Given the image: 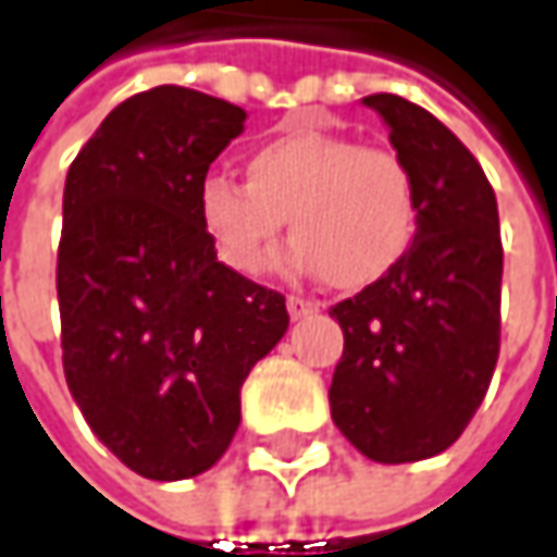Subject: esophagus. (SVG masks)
Masks as SVG:
<instances>
[{"instance_id": "esophagus-1", "label": "esophagus", "mask_w": 557, "mask_h": 557, "mask_svg": "<svg viewBox=\"0 0 557 557\" xmlns=\"http://www.w3.org/2000/svg\"><path fill=\"white\" fill-rule=\"evenodd\" d=\"M286 312H289L293 319H306V315L319 312V306H315L312 299H302V296H289V299H286Z\"/></svg>"}]
</instances>
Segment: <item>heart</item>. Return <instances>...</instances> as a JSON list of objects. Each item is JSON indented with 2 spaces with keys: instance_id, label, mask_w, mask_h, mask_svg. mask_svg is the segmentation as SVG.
Instances as JSON below:
<instances>
[{
  "instance_id": "heart-1",
  "label": "heart",
  "mask_w": 557,
  "mask_h": 557,
  "mask_svg": "<svg viewBox=\"0 0 557 557\" xmlns=\"http://www.w3.org/2000/svg\"><path fill=\"white\" fill-rule=\"evenodd\" d=\"M248 181L207 175L197 213L223 261L242 274L264 268L289 226L286 264L357 289L388 274L418 232V187L405 159L325 129H283L245 159Z\"/></svg>"
}]
</instances>
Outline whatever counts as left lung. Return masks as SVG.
<instances>
[{
    "label": "left lung",
    "mask_w": 557,
    "mask_h": 557,
    "mask_svg": "<svg viewBox=\"0 0 557 557\" xmlns=\"http://www.w3.org/2000/svg\"><path fill=\"white\" fill-rule=\"evenodd\" d=\"M418 187L408 255L331 309L344 354L329 388L337 430L373 462L449 449L479 411L500 350L504 248L497 200L475 156L430 111L363 98Z\"/></svg>",
    "instance_id": "1"
}]
</instances>
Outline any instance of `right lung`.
I'll use <instances>...</instances> for the list:
<instances>
[{
	"label": "right lung",
	"mask_w": 557,
	"mask_h": 557,
	"mask_svg": "<svg viewBox=\"0 0 557 557\" xmlns=\"http://www.w3.org/2000/svg\"><path fill=\"white\" fill-rule=\"evenodd\" d=\"M245 117L223 98L159 85L117 104L66 175V385L143 479H194L220 462L242 382L289 325L286 299L226 268L197 213L200 181Z\"/></svg>",
	"instance_id": "add662e5"
}]
</instances>
